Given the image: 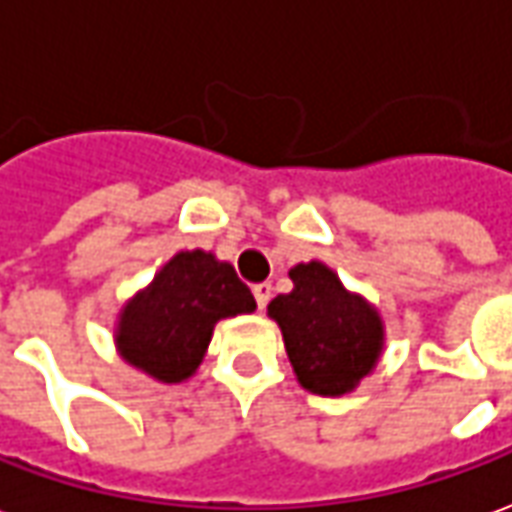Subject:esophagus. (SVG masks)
<instances>
[{
	"instance_id": "34e87169",
	"label": "esophagus",
	"mask_w": 512,
	"mask_h": 512,
	"mask_svg": "<svg viewBox=\"0 0 512 512\" xmlns=\"http://www.w3.org/2000/svg\"><path fill=\"white\" fill-rule=\"evenodd\" d=\"M252 293H255V302L260 310H266L268 299H271V282H257L255 288H252Z\"/></svg>"
}]
</instances>
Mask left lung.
Returning a JSON list of instances; mask_svg holds the SVG:
<instances>
[{"mask_svg":"<svg viewBox=\"0 0 512 512\" xmlns=\"http://www.w3.org/2000/svg\"><path fill=\"white\" fill-rule=\"evenodd\" d=\"M291 293L271 299L268 316L280 324L285 352L302 388L318 396H343L377 366L385 327L357 293H349L338 274L318 260L288 271Z\"/></svg>","mask_w":512,"mask_h":512,"instance_id":"left-lung-1","label":"left lung"}]
</instances>
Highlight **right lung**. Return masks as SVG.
I'll return each instance as SVG.
<instances>
[{
    "instance_id": "right-lung-1",
    "label": "right lung",
    "mask_w": 512,
    "mask_h": 512,
    "mask_svg": "<svg viewBox=\"0 0 512 512\" xmlns=\"http://www.w3.org/2000/svg\"><path fill=\"white\" fill-rule=\"evenodd\" d=\"M255 307L230 263L202 249L177 252L121 307L116 346L130 366L157 382H182L202 363L216 321Z\"/></svg>"
}]
</instances>
